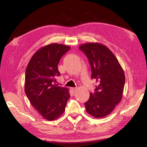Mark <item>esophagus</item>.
Instances as JSON below:
<instances>
[{
  "mask_svg": "<svg viewBox=\"0 0 147 147\" xmlns=\"http://www.w3.org/2000/svg\"><path fill=\"white\" fill-rule=\"evenodd\" d=\"M71 90H72L73 93H75V91L77 90V88H71Z\"/></svg>",
  "mask_w": 147,
  "mask_h": 147,
  "instance_id": "esophagus-1",
  "label": "esophagus"
}]
</instances>
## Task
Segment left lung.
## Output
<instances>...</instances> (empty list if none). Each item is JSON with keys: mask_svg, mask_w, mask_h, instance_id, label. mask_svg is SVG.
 <instances>
[{"mask_svg": "<svg viewBox=\"0 0 147 147\" xmlns=\"http://www.w3.org/2000/svg\"><path fill=\"white\" fill-rule=\"evenodd\" d=\"M80 50L91 65V78L96 80L95 92L84 103L87 113L96 118L109 115L121 101L125 83L123 68L113 53L99 43L80 45Z\"/></svg>", "mask_w": 147, "mask_h": 147, "instance_id": "left-lung-1", "label": "left lung"}]
</instances>
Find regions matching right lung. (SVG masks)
<instances>
[{
    "label": "right lung",
    "mask_w": 147,
    "mask_h": 147,
    "mask_svg": "<svg viewBox=\"0 0 147 147\" xmlns=\"http://www.w3.org/2000/svg\"><path fill=\"white\" fill-rule=\"evenodd\" d=\"M70 47L56 43L40 48L30 59L25 74L24 91L32 105L48 121L63 114L70 97L68 88L54 84L60 75V59Z\"/></svg>",
    "instance_id": "1"
}]
</instances>
